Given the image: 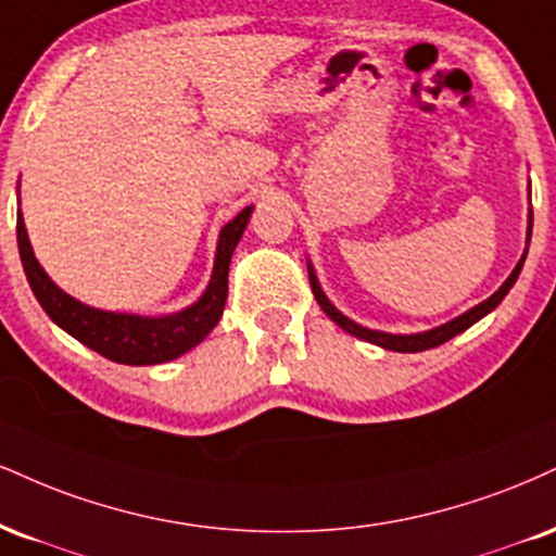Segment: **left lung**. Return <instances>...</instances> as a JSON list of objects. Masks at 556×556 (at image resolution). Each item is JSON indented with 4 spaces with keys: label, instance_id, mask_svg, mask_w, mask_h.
Listing matches in <instances>:
<instances>
[{
    "label": "left lung",
    "instance_id": "8db88e82",
    "mask_svg": "<svg viewBox=\"0 0 556 556\" xmlns=\"http://www.w3.org/2000/svg\"><path fill=\"white\" fill-rule=\"evenodd\" d=\"M531 225H533V212L528 214V238H531ZM523 261H526V253H523V258L518 261V266H515L510 277L505 279V285L500 287V290L494 292L492 298H486L484 303H479L477 307H471V311H466L464 316H458V318L447 320V324H443V326H438V329L425 331V333H406V337H401V333L370 331V329H363V326H357V324H354V320L342 316V313H339L337 307L329 303V298H326L324 290H320V285H318L316 274H313V269H311V264H307V277H311V290H313V295H316L318 305L324 307L326 316H329L337 326H342L346 333H352V337H357V339H365V342H370V344L383 346V350H393V352H425V350H432V346L445 344L447 339H453V337H456V333L466 331V329H469V326L477 324L479 318H484L486 313L494 311V307L503 303V298L507 295V292H510V287L515 285V279H518L520 269H523Z\"/></svg>",
    "mask_w": 556,
    "mask_h": 556
}]
</instances>
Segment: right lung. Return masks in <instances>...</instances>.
<instances>
[{
	"instance_id": "1",
	"label": "right lung",
	"mask_w": 556,
	"mask_h": 556,
	"mask_svg": "<svg viewBox=\"0 0 556 556\" xmlns=\"http://www.w3.org/2000/svg\"><path fill=\"white\" fill-rule=\"evenodd\" d=\"M251 210L253 206H245L219 232L217 258H214V271L204 295L186 311L163 318L98 311L59 290L33 256L23 217H17V249L33 295L53 324L118 365H160L189 352L217 326L227 300V269H230L232 251L249 225Z\"/></svg>"
}]
</instances>
